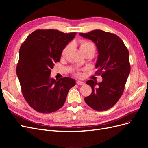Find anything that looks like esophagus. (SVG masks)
Listing matches in <instances>:
<instances>
[{"label": "esophagus", "instance_id": "obj_1", "mask_svg": "<svg viewBox=\"0 0 148 148\" xmlns=\"http://www.w3.org/2000/svg\"><path fill=\"white\" fill-rule=\"evenodd\" d=\"M77 84H78V85H80V86H82V85H84V83L83 82H81V81H77Z\"/></svg>", "mask_w": 148, "mask_h": 148}]
</instances>
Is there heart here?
<instances>
[{
  "label": "heart",
  "mask_w": 148,
  "mask_h": 148,
  "mask_svg": "<svg viewBox=\"0 0 148 148\" xmlns=\"http://www.w3.org/2000/svg\"><path fill=\"white\" fill-rule=\"evenodd\" d=\"M69 47H70L69 44L66 46L65 47L63 51H62V54L65 55L66 53V52L68 51ZM80 49H81V51L82 52L86 51H92L94 53H95L96 50V46L95 45V44L91 41H87V40H82V41H80ZM76 75L78 76V77H79V76H81V74L77 72L76 73Z\"/></svg>",
  "instance_id": "1"
}]
</instances>
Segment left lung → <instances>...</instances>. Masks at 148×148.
Masks as SVG:
<instances>
[{
	"mask_svg": "<svg viewBox=\"0 0 148 148\" xmlns=\"http://www.w3.org/2000/svg\"><path fill=\"white\" fill-rule=\"evenodd\" d=\"M79 34L96 44L99 55L95 73L102 78L101 83L92 79L86 82L91 87L92 93L85 97L84 101L94 110H107L118 102L124 91L130 72L128 50L114 33L95 29Z\"/></svg>",
	"mask_w": 148,
	"mask_h": 148,
	"instance_id": "1",
	"label": "left lung"
}]
</instances>
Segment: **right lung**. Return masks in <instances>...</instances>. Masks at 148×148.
<instances>
[{"mask_svg":"<svg viewBox=\"0 0 148 148\" xmlns=\"http://www.w3.org/2000/svg\"><path fill=\"white\" fill-rule=\"evenodd\" d=\"M76 34L37 29L20 48L16 74L22 95L29 106L39 113L49 114L60 109L70 89L76 84L69 77L57 81L50 78L53 64L60 61L62 50Z\"/></svg>","mask_w":148,"mask_h":148,"instance_id":"right-lung-1","label":"right lung"}]
</instances>
